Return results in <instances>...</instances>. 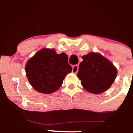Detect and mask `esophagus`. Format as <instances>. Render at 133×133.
Segmentation results:
<instances>
[{
	"label": "esophagus",
	"instance_id": "esophagus-1",
	"mask_svg": "<svg viewBox=\"0 0 133 133\" xmlns=\"http://www.w3.org/2000/svg\"><path fill=\"white\" fill-rule=\"evenodd\" d=\"M78 69H79V66L77 65H74L73 66L72 68V72L74 74H77V71H78Z\"/></svg>",
	"mask_w": 133,
	"mask_h": 133
}]
</instances>
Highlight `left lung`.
<instances>
[{"label":"left lung","mask_w":133,"mask_h":133,"mask_svg":"<svg viewBox=\"0 0 133 133\" xmlns=\"http://www.w3.org/2000/svg\"><path fill=\"white\" fill-rule=\"evenodd\" d=\"M77 77L87 91L99 94L107 90L117 77V69L99 54L91 52L82 56Z\"/></svg>","instance_id":"8db88e82"}]
</instances>
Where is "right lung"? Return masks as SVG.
Wrapping results in <instances>:
<instances>
[{"instance_id": "obj_1", "label": "right lung", "mask_w": 133, "mask_h": 133, "mask_svg": "<svg viewBox=\"0 0 133 133\" xmlns=\"http://www.w3.org/2000/svg\"><path fill=\"white\" fill-rule=\"evenodd\" d=\"M65 53L57 54L54 49H42L26 65V73L31 85L37 91L50 94L58 90L66 75L72 71Z\"/></svg>"}]
</instances>
